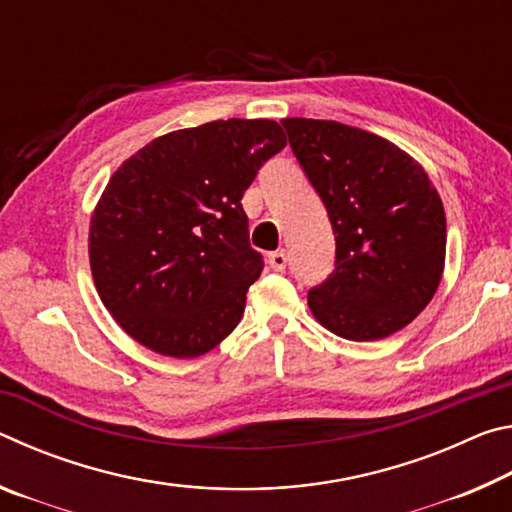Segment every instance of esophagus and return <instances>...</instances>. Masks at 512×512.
I'll list each match as a JSON object with an SVG mask.
<instances>
[{"instance_id":"1","label":"esophagus","mask_w":512,"mask_h":512,"mask_svg":"<svg viewBox=\"0 0 512 512\" xmlns=\"http://www.w3.org/2000/svg\"><path fill=\"white\" fill-rule=\"evenodd\" d=\"M287 264H289V257H287V253H284V250H275V253L268 255V266H271L273 271H284Z\"/></svg>"}]
</instances>
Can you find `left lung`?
I'll list each match as a JSON object with an SVG mask.
<instances>
[{"label": "left lung", "instance_id": "1", "mask_svg": "<svg viewBox=\"0 0 512 512\" xmlns=\"http://www.w3.org/2000/svg\"><path fill=\"white\" fill-rule=\"evenodd\" d=\"M334 230V271L309 289L311 314L350 341H377L429 305L447 223L424 169L395 144L339 121L282 119Z\"/></svg>", "mask_w": 512, "mask_h": 512}]
</instances>
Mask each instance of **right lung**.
Here are the masks:
<instances>
[{"label":"right lung","instance_id":"add662e5","mask_svg":"<svg viewBox=\"0 0 512 512\" xmlns=\"http://www.w3.org/2000/svg\"><path fill=\"white\" fill-rule=\"evenodd\" d=\"M284 146L271 119H219L162 135L115 171L92 214L90 266L137 343L192 359L239 325L264 268L241 198Z\"/></svg>","mask_w":512,"mask_h":512}]
</instances>
